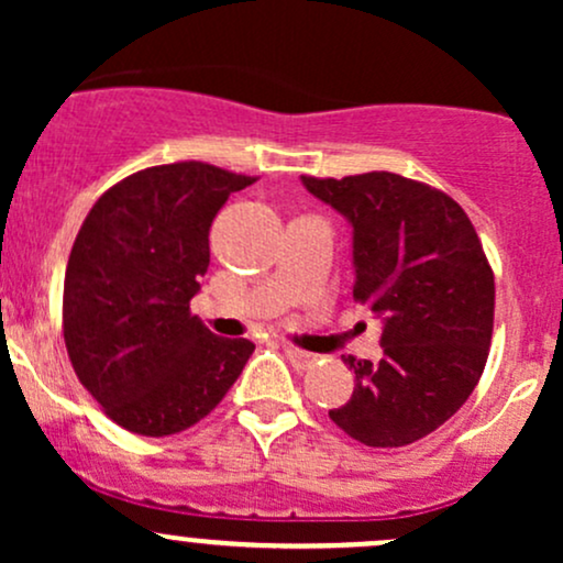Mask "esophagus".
I'll return each instance as SVG.
<instances>
[{"label": "esophagus", "mask_w": 563, "mask_h": 563, "mask_svg": "<svg viewBox=\"0 0 563 563\" xmlns=\"http://www.w3.org/2000/svg\"><path fill=\"white\" fill-rule=\"evenodd\" d=\"M283 352H286L288 363H290V365H294V367H296V371H307V367L314 363V354L303 352V349H296V346H286V349H283Z\"/></svg>", "instance_id": "1"}]
</instances>
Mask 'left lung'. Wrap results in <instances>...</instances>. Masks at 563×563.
Returning a JSON list of instances; mask_svg holds the SVG:
<instances>
[{"instance_id": "left-lung-1", "label": "left lung", "mask_w": 563, "mask_h": 563, "mask_svg": "<svg viewBox=\"0 0 563 563\" xmlns=\"http://www.w3.org/2000/svg\"><path fill=\"white\" fill-rule=\"evenodd\" d=\"M352 224L354 299L384 325V357H346L354 391L328 412L367 448H405L461 410L489 354L495 277L466 211L442 190L367 172L301 177Z\"/></svg>"}]
</instances>
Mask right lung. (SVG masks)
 <instances>
[{"mask_svg":"<svg viewBox=\"0 0 563 563\" xmlns=\"http://www.w3.org/2000/svg\"><path fill=\"white\" fill-rule=\"evenodd\" d=\"M251 183L200 161L151 166L113 185L84 219L66 267L63 335L84 389L132 434L190 429L254 352L190 314L211 222Z\"/></svg>","mask_w":563,"mask_h":563,"instance_id":"obj_1","label":"right lung"}]
</instances>
